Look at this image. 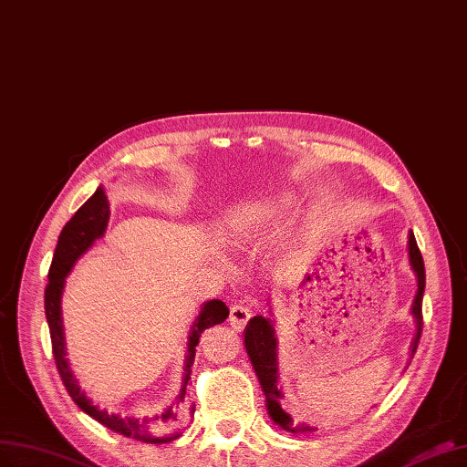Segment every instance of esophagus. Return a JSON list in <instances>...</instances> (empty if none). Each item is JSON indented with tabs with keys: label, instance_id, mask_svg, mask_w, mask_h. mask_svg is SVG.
Returning a JSON list of instances; mask_svg holds the SVG:
<instances>
[{
	"label": "esophagus",
	"instance_id": "esophagus-1",
	"mask_svg": "<svg viewBox=\"0 0 467 467\" xmlns=\"http://www.w3.org/2000/svg\"><path fill=\"white\" fill-rule=\"evenodd\" d=\"M250 317H252V309L248 307L246 303H236V305H233V307H231V317H229L231 327H233L234 330H243V328L246 327Z\"/></svg>",
	"mask_w": 467,
	"mask_h": 467
}]
</instances>
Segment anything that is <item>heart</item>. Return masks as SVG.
Wrapping results in <instances>:
<instances>
[{
	"label": "heart",
	"instance_id": "obj_1",
	"mask_svg": "<svg viewBox=\"0 0 467 467\" xmlns=\"http://www.w3.org/2000/svg\"><path fill=\"white\" fill-rule=\"evenodd\" d=\"M296 207H297L296 193L291 192L275 193L252 209L250 215L238 224V233H241V236L258 234L265 229H270V226L277 224L284 217H287L289 213L296 211Z\"/></svg>",
	"mask_w": 467,
	"mask_h": 467
}]
</instances>
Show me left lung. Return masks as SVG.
I'll return each mask as SVG.
<instances>
[{"label":"left lung","mask_w":467,"mask_h":467,"mask_svg":"<svg viewBox=\"0 0 467 467\" xmlns=\"http://www.w3.org/2000/svg\"><path fill=\"white\" fill-rule=\"evenodd\" d=\"M409 264L410 270L417 275V296L412 301L410 315L415 317L417 332L410 344V358L417 352L419 338L422 332V293H424V262L420 250L417 246L415 234L409 233ZM244 346L252 366H254L256 376L260 379L262 391L265 395V407H268L270 419L287 432H313L315 429L307 424H293V419L282 409V388H279V374H277V338L274 330V321L268 317L256 315L252 317L244 328Z\"/></svg>","instance_id":"8db88e82"}]
</instances>
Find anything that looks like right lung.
I'll return each mask as SVG.
<instances>
[{
	"mask_svg": "<svg viewBox=\"0 0 467 467\" xmlns=\"http://www.w3.org/2000/svg\"><path fill=\"white\" fill-rule=\"evenodd\" d=\"M109 215L111 211H109L108 195H105L103 188L99 185L96 193H93L88 202L76 211V215L64 224V229L58 236V244L48 270V285L45 289V313H47V323L50 330L52 354H55L57 369L62 378L66 391H68L72 401L82 409L86 415L96 419L103 426H108L109 431L123 434L127 438H135L139 442L166 444V442L176 441V438L182 434L176 431L178 409L185 399V385H188L192 376L195 346L199 344V337H202V332L205 328L224 323L226 317H229V307H226L221 299H211L203 303L202 311H199L190 328L188 354H185L183 381H182L180 393L176 395L174 403H171L168 409H164L162 412H150V415L129 417V415H115V412H108L105 409L93 405L91 399L86 395V391L79 389L74 371L70 369L68 358H66L60 301H62L66 277H68V274L72 272L74 264L86 254L98 238L105 234V231H108ZM192 412H193V407H192Z\"/></svg>",
	"mask_w": 467,
	"mask_h": 467,
	"instance_id": "1",
	"label": "right lung"
}]
</instances>
